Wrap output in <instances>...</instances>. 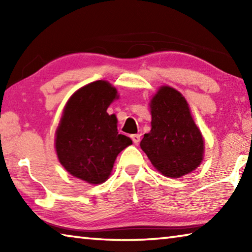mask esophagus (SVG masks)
<instances>
[{
    "label": "esophagus",
    "instance_id": "obj_1",
    "mask_svg": "<svg viewBox=\"0 0 252 252\" xmlns=\"http://www.w3.org/2000/svg\"><path fill=\"white\" fill-rule=\"evenodd\" d=\"M131 139H132V141H133L134 144H139L140 140H141V135H140V134H132Z\"/></svg>",
    "mask_w": 252,
    "mask_h": 252
}]
</instances>
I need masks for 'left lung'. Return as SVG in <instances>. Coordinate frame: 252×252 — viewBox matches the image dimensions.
Returning <instances> with one entry per match:
<instances>
[{
    "label": "left lung",
    "instance_id": "obj_1",
    "mask_svg": "<svg viewBox=\"0 0 252 252\" xmlns=\"http://www.w3.org/2000/svg\"><path fill=\"white\" fill-rule=\"evenodd\" d=\"M150 108L151 131L144 134L140 147L165 177L192 172L203 160L204 142L185 96L164 85L152 97Z\"/></svg>",
    "mask_w": 252,
    "mask_h": 252
}]
</instances>
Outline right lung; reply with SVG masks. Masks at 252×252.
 I'll use <instances>...</instances> for the list:
<instances>
[{
	"label": "right lung",
	"instance_id": "obj_1",
	"mask_svg": "<svg viewBox=\"0 0 252 252\" xmlns=\"http://www.w3.org/2000/svg\"><path fill=\"white\" fill-rule=\"evenodd\" d=\"M118 97L117 89L103 80L84 85L65 104L55 132V150L67 172L91 185L109 178L114 161L130 138L119 134L117 118L106 109Z\"/></svg>",
	"mask_w": 252,
	"mask_h": 252
}]
</instances>
